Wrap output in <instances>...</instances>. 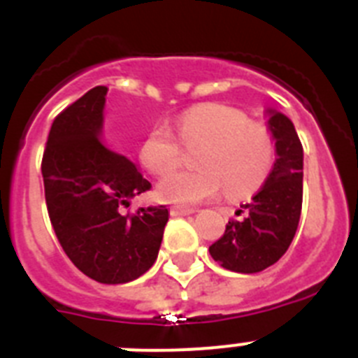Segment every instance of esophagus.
<instances>
[{
    "mask_svg": "<svg viewBox=\"0 0 358 358\" xmlns=\"http://www.w3.org/2000/svg\"><path fill=\"white\" fill-rule=\"evenodd\" d=\"M170 213H172L173 217H179V215H192V213H195V208L172 206V208H170Z\"/></svg>",
    "mask_w": 358,
    "mask_h": 358,
    "instance_id": "34e87169",
    "label": "esophagus"
}]
</instances>
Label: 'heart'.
<instances>
[{
    "mask_svg": "<svg viewBox=\"0 0 358 358\" xmlns=\"http://www.w3.org/2000/svg\"><path fill=\"white\" fill-rule=\"evenodd\" d=\"M176 132L182 144L199 147L194 157L199 169L176 171L161 179L157 195L166 202L210 201L224 186L229 197H242L258 188L273 169V136L233 107L218 103L192 107L179 116ZM178 142L169 127L152 129L140 147L145 169L163 176L175 168L182 157Z\"/></svg>",
    "mask_w": 358,
    "mask_h": 358,
    "instance_id": "1",
    "label": "heart"
}]
</instances>
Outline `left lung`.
<instances>
[{
	"instance_id": "left-lung-1",
	"label": "left lung",
	"mask_w": 358,
	"mask_h": 358,
	"mask_svg": "<svg viewBox=\"0 0 358 358\" xmlns=\"http://www.w3.org/2000/svg\"><path fill=\"white\" fill-rule=\"evenodd\" d=\"M268 127L278 157L251 202L242 204L245 217L226 224L224 235L210 245L215 262L233 273L252 274L276 264L296 235L303 204V145L292 122L271 110Z\"/></svg>"
}]
</instances>
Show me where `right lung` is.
Instances as JSON below:
<instances>
[{
  "label": "right lung",
  "mask_w": 358,
  "mask_h": 358,
  "mask_svg": "<svg viewBox=\"0 0 358 358\" xmlns=\"http://www.w3.org/2000/svg\"><path fill=\"white\" fill-rule=\"evenodd\" d=\"M106 94L96 85L55 116L41 172L50 222L69 260L91 280L118 285L154 265L169 210L123 211L152 185L100 140Z\"/></svg>",
  "instance_id": "add662e5"
}]
</instances>
